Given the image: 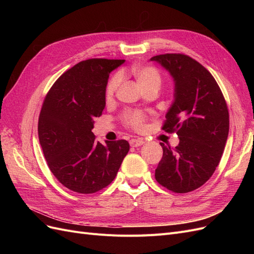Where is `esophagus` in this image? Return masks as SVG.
Here are the masks:
<instances>
[{
  "instance_id": "34e87169",
  "label": "esophagus",
  "mask_w": 254,
  "mask_h": 254,
  "mask_svg": "<svg viewBox=\"0 0 254 254\" xmlns=\"http://www.w3.org/2000/svg\"><path fill=\"white\" fill-rule=\"evenodd\" d=\"M129 143H130V145L132 146V147H137V146L143 145L144 141L141 140V139H132V140H130Z\"/></svg>"
}]
</instances>
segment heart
Instances as JSON below:
<instances>
[{"label":"heart","instance_id":"heart-1","mask_svg":"<svg viewBox=\"0 0 254 254\" xmlns=\"http://www.w3.org/2000/svg\"><path fill=\"white\" fill-rule=\"evenodd\" d=\"M129 75L134 78L137 86H139L142 91L147 90L149 88H160L162 78H161V74L155 66L152 65H141V64H134L130 66L126 70L122 72L121 76ZM121 76L114 75L110 78V80L107 83L106 87V99L107 101H111L113 98L115 92L121 84ZM123 120L125 123L133 128V129H142L144 126V123L146 120L145 114L139 111H129L123 115Z\"/></svg>","mask_w":254,"mask_h":254}]
</instances>
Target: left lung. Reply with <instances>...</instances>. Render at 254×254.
<instances>
[{
  "mask_svg": "<svg viewBox=\"0 0 254 254\" xmlns=\"http://www.w3.org/2000/svg\"><path fill=\"white\" fill-rule=\"evenodd\" d=\"M175 80V101L162 130L176 132L179 144L165 146L156 180L174 193H189L209 180L216 170L229 134V111L212 74L184 54L153 56Z\"/></svg>",
  "mask_w": 254,
  "mask_h": 254,
  "instance_id": "obj_1",
  "label": "left lung"
}]
</instances>
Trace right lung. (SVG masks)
Returning a JSON list of instances; mask_svg holds the SVG:
<instances>
[{"label": "right lung", "instance_id": "1", "mask_svg": "<svg viewBox=\"0 0 254 254\" xmlns=\"http://www.w3.org/2000/svg\"><path fill=\"white\" fill-rule=\"evenodd\" d=\"M123 59L92 58L64 72L44 98L38 135L47 163L56 179L79 194L108 187L129 151L126 140L103 145L92 132L94 119L106 106L109 74Z\"/></svg>", "mask_w": 254, "mask_h": 254}]
</instances>
